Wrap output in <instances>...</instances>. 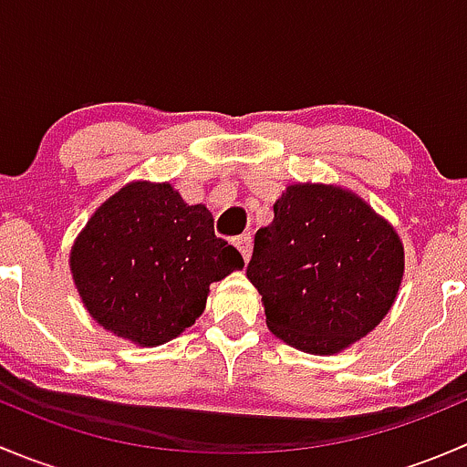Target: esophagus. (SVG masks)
Listing matches in <instances>:
<instances>
[{"label":"esophagus","instance_id":"esophagus-1","mask_svg":"<svg viewBox=\"0 0 467 467\" xmlns=\"http://www.w3.org/2000/svg\"><path fill=\"white\" fill-rule=\"evenodd\" d=\"M233 244L234 246H237V251L242 253V257L244 260H251V246H253V237H251V233H244V234H239V237H234L233 239Z\"/></svg>","mask_w":467,"mask_h":467}]
</instances>
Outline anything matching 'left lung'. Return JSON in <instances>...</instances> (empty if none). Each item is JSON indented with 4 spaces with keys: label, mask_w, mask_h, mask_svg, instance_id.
<instances>
[{
    "label": "left lung",
    "mask_w": 467,
    "mask_h": 467,
    "mask_svg": "<svg viewBox=\"0 0 467 467\" xmlns=\"http://www.w3.org/2000/svg\"><path fill=\"white\" fill-rule=\"evenodd\" d=\"M404 248L359 196L334 185H291L255 234L248 280L275 337L329 355L366 337L398 296Z\"/></svg>",
    "instance_id": "1"
}]
</instances>
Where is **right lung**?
<instances>
[{
    "label": "right lung",
    "mask_w": 467,
    "mask_h": 467,
    "mask_svg": "<svg viewBox=\"0 0 467 467\" xmlns=\"http://www.w3.org/2000/svg\"><path fill=\"white\" fill-rule=\"evenodd\" d=\"M69 262L94 321L140 346L194 325L212 282L244 266L237 248L214 234L205 205L150 182H130L99 207Z\"/></svg>",
    "instance_id": "obj_1"
}]
</instances>
